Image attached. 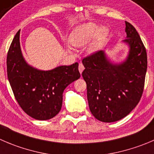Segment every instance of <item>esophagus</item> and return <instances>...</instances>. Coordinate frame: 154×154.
<instances>
[{
	"label": "esophagus",
	"mask_w": 154,
	"mask_h": 154,
	"mask_svg": "<svg viewBox=\"0 0 154 154\" xmlns=\"http://www.w3.org/2000/svg\"><path fill=\"white\" fill-rule=\"evenodd\" d=\"M78 69H79V71H80V73L81 74L82 72H83V71L84 70V66H83V64L80 63V65H79V67H78Z\"/></svg>",
	"instance_id": "esophagus-1"
}]
</instances>
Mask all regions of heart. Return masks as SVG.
Listing matches in <instances>:
<instances>
[{"label":"heart","instance_id":"obj_1","mask_svg":"<svg viewBox=\"0 0 154 154\" xmlns=\"http://www.w3.org/2000/svg\"><path fill=\"white\" fill-rule=\"evenodd\" d=\"M108 31L106 28H101L93 22L82 24L76 27L69 36V41L76 47L87 45L94 39L89 47L90 52H95L99 48L107 38Z\"/></svg>","mask_w":154,"mask_h":154}]
</instances>
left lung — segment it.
I'll use <instances>...</instances> for the list:
<instances>
[{
    "instance_id": "8db88e82",
    "label": "left lung",
    "mask_w": 154,
    "mask_h": 154,
    "mask_svg": "<svg viewBox=\"0 0 154 154\" xmlns=\"http://www.w3.org/2000/svg\"><path fill=\"white\" fill-rule=\"evenodd\" d=\"M129 47L126 59L120 63L110 60L101 50L82 61L89 110L97 120L112 123L126 117L139 102L147 68L146 49L136 29L126 22Z\"/></svg>"
}]
</instances>
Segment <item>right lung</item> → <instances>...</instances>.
<instances>
[{
    "label": "right lung",
    "mask_w": 154,
    "mask_h": 154,
    "mask_svg": "<svg viewBox=\"0 0 154 154\" xmlns=\"http://www.w3.org/2000/svg\"><path fill=\"white\" fill-rule=\"evenodd\" d=\"M20 31L15 35L7 58V77L22 110L32 118L47 120L61 110L64 90L80 78L78 63L41 71L26 62L20 47Z\"/></svg>",
    "instance_id": "right-lung-1"
}]
</instances>
